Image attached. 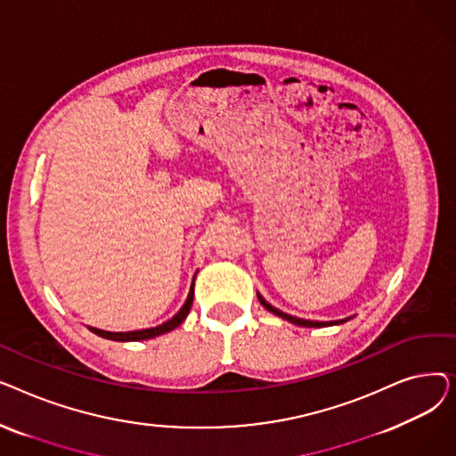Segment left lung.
<instances>
[{
	"label": "left lung",
	"instance_id": "obj_1",
	"mask_svg": "<svg viewBox=\"0 0 456 456\" xmlns=\"http://www.w3.org/2000/svg\"><path fill=\"white\" fill-rule=\"evenodd\" d=\"M258 301H260V305L262 306H266L270 313H273L275 316H281V318H284V320H289L290 323H296V325H301V327H325V325H332V323H323V322H308V320H299V318H294V316H289V314H284V313H281V310H277L275 306H272L270 303H266L265 299H262L260 296H258ZM346 320H342L340 323H344ZM334 325H338V322H334Z\"/></svg>",
	"mask_w": 456,
	"mask_h": 456
}]
</instances>
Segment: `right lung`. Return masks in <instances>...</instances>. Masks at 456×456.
I'll return each mask as SVG.
<instances>
[{
	"mask_svg": "<svg viewBox=\"0 0 456 456\" xmlns=\"http://www.w3.org/2000/svg\"><path fill=\"white\" fill-rule=\"evenodd\" d=\"M191 301H194V281H191V286H190V292H188V297L184 301V305L181 306L179 313L172 318L164 322L162 325H157V327H151V329H142V330H133V332H109V330H102V329H95V327H88L92 332L98 334V337L102 338H107V340H116V342H138V340H148V338H155L159 337V334H164V332H170L174 330L177 325H181L184 322V318L188 316L190 313V306H191Z\"/></svg>",
	"mask_w": 456,
	"mask_h": 456,
	"instance_id": "right-lung-1",
	"label": "right lung"
}]
</instances>
